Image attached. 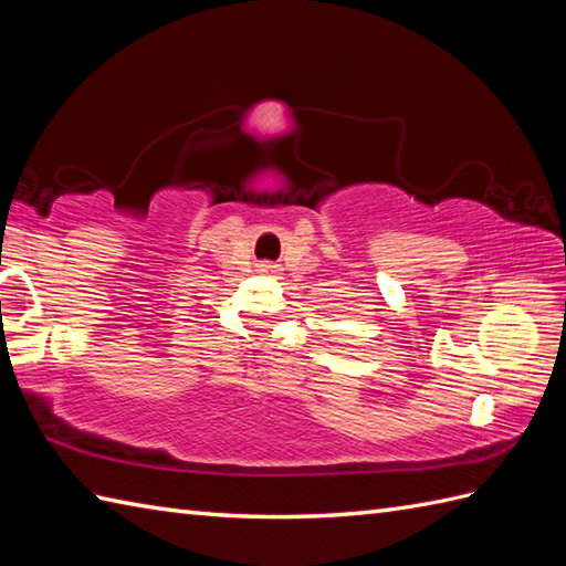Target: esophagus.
<instances>
[{"label": "esophagus", "mask_w": 566, "mask_h": 566, "mask_svg": "<svg viewBox=\"0 0 566 566\" xmlns=\"http://www.w3.org/2000/svg\"><path fill=\"white\" fill-rule=\"evenodd\" d=\"M275 266H271V263H261V271H273Z\"/></svg>", "instance_id": "34e87169"}]
</instances>
